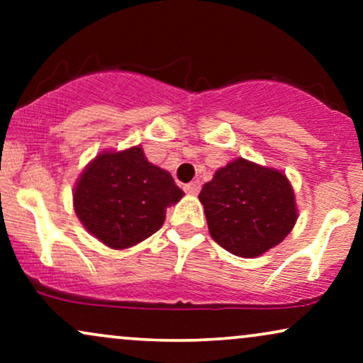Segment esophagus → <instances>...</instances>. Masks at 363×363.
I'll use <instances>...</instances> for the list:
<instances>
[{
    "label": "esophagus",
    "instance_id": "34e87169",
    "mask_svg": "<svg viewBox=\"0 0 363 363\" xmlns=\"http://www.w3.org/2000/svg\"><path fill=\"white\" fill-rule=\"evenodd\" d=\"M199 189H201V182L199 181H193V182H189V184L184 186V191L189 194H198Z\"/></svg>",
    "mask_w": 363,
    "mask_h": 363
}]
</instances>
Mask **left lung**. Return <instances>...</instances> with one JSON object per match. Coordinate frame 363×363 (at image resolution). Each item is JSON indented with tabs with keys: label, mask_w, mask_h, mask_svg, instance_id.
<instances>
[{
	"label": "left lung",
	"mask_w": 363,
	"mask_h": 363,
	"mask_svg": "<svg viewBox=\"0 0 363 363\" xmlns=\"http://www.w3.org/2000/svg\"><path fill=\"white\" fill-rule=\"evenodd\" d=\"M199 201L215 242L240 257H256L278 245L297 220L289 179L244 158L216 170Z\"/></svg>",
	"instance_id": "obj_1"
}]
</instances>
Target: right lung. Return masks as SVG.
I'll return each mask as SVG.
<instances>
[{
	"label": "right lung",
	"mask_w": 363,
	"mask_h": 363,
	"mask_svg": "<svg viewBox=\"0 0 363 363\" xmlns=\"http://www.w3.org/2000/svg\"><path fill=\"white\" fill-rule=\"evenodd\" d=\"M182 196L167 170L133 147L95 157L78 179L73 203L91 235L109 247L126 249L155 234L167 208Z\"/></svg>",
	"instance_id": "1"
}]
</instances>
